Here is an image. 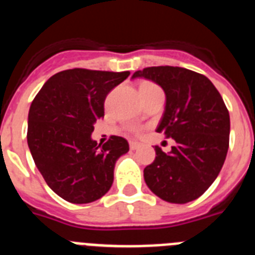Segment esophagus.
<instances>
[{
  "label": "esophagus",
  "mask_w": 255,
  "mask_h": 255,
  "mask_svg": "<svg viewBox=\"0 0 255 255\" xmlns=\"http://www.w3.org/2000/svg\"><path fill=\"white\" fill-rule=\"evenodd\" d=\"M139 147H140V144H139L138 142H130V149H132V151H135V149H138Z\"/></svg>",
  "instance_id": "esophagus-1"
}]
</instances>
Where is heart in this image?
<instances>
[{
	"instance_id": "1",
	"label": "heart",
	"mask_w": 255,
	"mask_h": 255,
	"mask_svg": "<svg viewBox=\"0 0 255 255\" xmlns=\"http://www.w3.org/2000/svg\"><path fill=\"white\" fill-rule=\"evenodd\" d=\"M152 88H158V86H156L153 82L143 81V82H140V85H139V91L144 90V89H152Z\"/></svg>"
}]
</instances>
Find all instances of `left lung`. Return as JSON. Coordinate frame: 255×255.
<instances>
[{
  "mask_svg": "<svg viewBox=\"0 0 255 255\" xmlns=\"http://www.w3.org/2000/svg\"><path fill=\"white\" fill-rule=\"evenodd\" d=\"M152 80L166 95L157 132L173 138L170 153L154 147L144 180L160 199L173 204L196 200L218 177L230 144V113L208 77L191 69L160 65L136 71L132 78Z\"/></svg>",
  "mask_w": 255,
  "mask_h": 255,
  "instance_id": "1",
  "label": "left lung"
}]
</instances>
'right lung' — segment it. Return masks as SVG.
<instances>
[{"label": "right lung", "instance_id": "obj_1", "mask_svg": "<svg viewBox=\"0 0 255 255\" xmlns=\"http://www.w3.org/2000/svg\"><path fill=\"white\" fill-rule=\"evenodd\" d=\"M130 72L73 68L50 77L28 113V147L47 186L72 204L101 199L113 183L117 158L129 151L123 136L103 145L91 139L104 101Z\"/></svg>", "mask_w": 255, "mask_h": 255}]
</instances>
